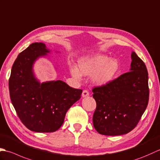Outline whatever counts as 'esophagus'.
<instances>
[{
    "mask_svg": "<svg viewBox=\"0 0 160 160\" xmlns=\"http://www.w3.org/2000/svg\"><path fill=\"white\" fill-rule=\"evenodd\" d=\"M89 95H90V93H89V92H88V90H84L83 91V92H82V96H83V97H88V96H89Z\"/></svg>",
    "mask_w": 160,
    "mask_h": 160,
    "instance_id": "obj_1",
    "label": "esophagus"
}]
</instances>
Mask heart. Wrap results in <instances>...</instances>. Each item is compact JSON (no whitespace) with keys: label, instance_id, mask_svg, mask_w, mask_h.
Here are the masks:
<instances>
[{"label":"heart","instance_id":"b5f03b06","mask_svg":"<svg viewBox=\"0 0 160 160\" xmlns=\"http://www.w3.org/2000/svg\"><path fill=\"white\" fill-rule=\"evenodd\" d=\"M119 69L118 61L109 59L108 56L97 54L85 58L79 62V70L74 66L70 68L72 75L80 79L81 74L93 75V81L98 85H104L111 81Z\"/></svg>","mask_w":160,"mask_h":160}]
</instances>
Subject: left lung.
<instances>
[{
  "label": "left lung",
  "mask_w": 160,
  "mask_h": 160,
  "mask_svg": "<svg viewBox=\"0 0 160 160\" xmlns=\"http://www.w3.org/2000/svg\"><path fill=\"white\" fill-rule=\"evenodd\" d=\"M131 69L109 83L92 88L97 108L95 129L105 136H119L132 131L146 109L149 97L148 72L135 52Z\"/></svg>",
  "instance_id": "1"
}]
</instances>
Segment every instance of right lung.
Here are the masks:
<instances>
[{
	"label": "right lung",
	"instance_id": "obj_1",
	"mask_svg": "<svg viewBox=\"0 0 160 160\" xmlns=\"http://www.w3.org/2000/svg\"><path fill=\"white\" fill-rule=\"evenodd\" d=\"M49 51L43 43L31 44L14 62L9 79L10 98L18 116L27 129L51 133L63 125L67 111L81 98L82 90L62 81L40 84L32 66L38 57Z\"/></svg>",
	"mask_w": 160,
	"mask_h": 160
}]
</instances>
